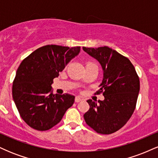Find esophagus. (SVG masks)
Here are the masks:
<instances>
[{"mask_svg": "<svg viewBox=\"0 0 158 158\" xmlns=\"http://www.w3.org/2000/svg\"><path fill=\"white\" fill-rule=\"evenodd\" d=\"M81 99H81L80 97H76V98H75V102H79L81 100Z\"/></svg>", "mask_w": 158, "mask_h": 158, "instance_id": "34e87169", "label": "esophagus"}]
</instances>
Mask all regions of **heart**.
I'll return each mask as SVG.
<instances>
[{
    "mask_svg": "<svg viewBox=\"0 0 158 158\" xmlns=\"http://www.w3.org/2000/svg\"><path fill=\"white\" fill-rule=\"evenodd\" d=\"M89 65H96L94 64V62H92V61H87L86 64H85V66H89Z\"/></svg>",
    "mask_w": 158,
    "mask_h": 158,
    "instance_id": "obj_1",
    "label": "heart"
}]
</instances>
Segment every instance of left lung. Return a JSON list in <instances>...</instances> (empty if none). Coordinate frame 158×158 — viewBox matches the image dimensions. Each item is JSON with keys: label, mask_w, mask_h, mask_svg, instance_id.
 <instances>
[{"label": "left lung", "mask_w": 158, "mask_h": 158, "mask_svg": "<svg viewBox=\"0 0 158 158\" xmlns=\"http://www.w3.org/2000/svg\"><path fill=\"white\" fill-rule=\"evenodd\" d=\"M82 48L102 66L103 79L97 94L105 97L98 102L87 101L90 108L84 119L97 133L110 135L125 126L134 113L139 91L138 75L128 58L108 47Z\"/></svg>", "instance_id": "8db88e82"}]
</instances>
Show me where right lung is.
I'll return each instance as SVG.
<instances>
[{"mask_svg":"<svg viewBox=\"0 0 158 158\" xmlns=\"http://www.w3.org/2000/svg\"><path fill=\"white\" fill-rule=\"evenodd\" d=\"M80 47L46 45L22 61L12 85V97L20 116L33 129L47 131L58 124L75 97L53 94L51 85Z\"/></svg>","mask_w":158,"mask_h":158,"instance_id":"add662e5","label":"right lung"}]
</instances>
